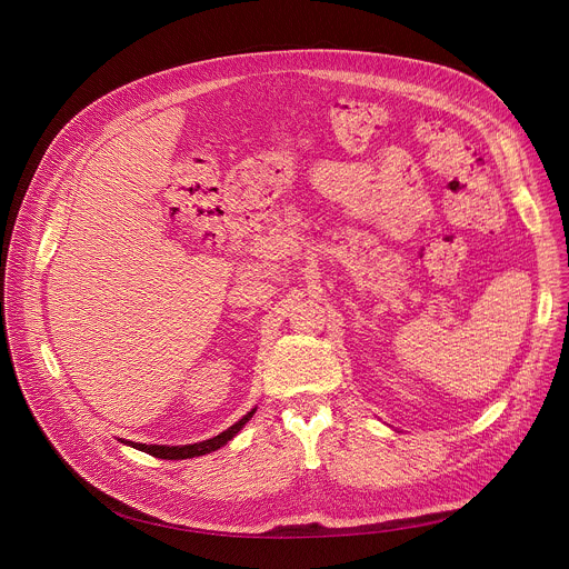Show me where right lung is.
<instances>
[{"mask_svg": "<svg viewBox=\"0 0 569 569\" xmlns=\"http://www.w3.org/2000/svg\"><path fill=\"white\" fill-rule=\"evenodd\" d=\"M257 408H252L246 417L238 419L233 426H229L224 432L211 437V439H204V441H198V443H187V446H148V443H134V441H128V439H121V443L130 446V448H137L141 452H148L152 457H159V459H191V457H202V455H209L222 446H227L242 428H246V423L254 417Z\"/></svg>", "mask_w": 569, "mask_h": 569, "instance_id": "obj_1", "label": "right lung"}]
</instances>
